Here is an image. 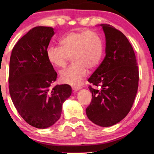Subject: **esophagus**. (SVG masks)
I'll list each match as a JSON object with an SVG mask.
<instances>
[{"label": "esophagus", "mask_w": 154, "mask_h": 154, "mask_svg": "<svg viewBox=\"0 0 154 154\" xmlns=\"http://www.w3.org/2000/svg\"><path fill=\"white\" fill-rule=\"evenodd\" d=\"M81 88H82V87H81V86H80V85H75V86H73V87H72V89L73 90H75V91H76V90H79L80 89H81Z\"/></svg>", "instance_id": "obj_1"}]
</instances>
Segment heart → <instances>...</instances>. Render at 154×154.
Masks as SVG:
<instances>
[{
	"mask_svg": "<svg viewBox=\"0 0 154 154\" xmlns=\"http://www.w3.org/2000/svg\"><path fill=\"white\" fill-rule=\"evenodd\" d=\"M60 44L48 46L46 54L49 62L58 68H65L72 56L74 62L60 73L61 81L75 85L97 66L103 54L100 35L92 30L73 31L60 39Z\"/></svg>",
	"mask_w": 154,
	"mask_h": 154,
	"instance_id": "heart-1",
	"label": "heart"
}]
</instances>
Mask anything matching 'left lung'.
I'll use <instances>...</instances> for the list:
<instances>
[{
	"label": "left lung",
	"instance_id": "8db88e82",
	"mask_svg": "<svg viewBox=\"0 0 154 154\" xmlns=\"http://www.w3.org/2000/svg\"><path fill=\"white\" fill-rule=\"evenodd\" d=\"M106 37V55L88 79L92 99L86 109L96 125L109 127L130 112L139 85V67L132 46L121 31L101 24Z\"/></svg>",
	"mask_w": 154,
	"mask_h": 154
}]
</instances>
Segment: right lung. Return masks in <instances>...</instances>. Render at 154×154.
<instances>
[{"label": "right lung", "mask_w": 154, "mask_h": 154, "mask_svg": "<svg viewBox=\"0 0 154 154\" xmlns=\"http://www.w3.org/2000/svg\"><path fill=\"white\" fill-rule=\"evenodd\" d=\"M54 29L36 26L19 40L12 50L9 92L17 111L33 127L44 129L60 119L62 104L71 94L69 85H54L57 73L47 58Z\"/></svg>", "instance_id": "1"}]
</instances>
